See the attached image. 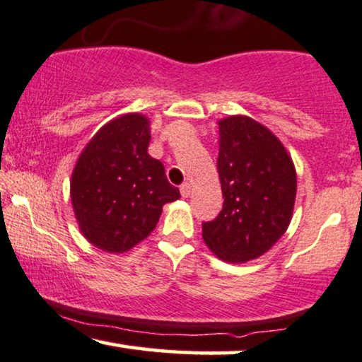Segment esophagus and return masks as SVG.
<instances>
[{
  "label": "esophagus",
  "mask_w": 362,
  "mask_h": 362,
  "mask_svg": "<svg viewBox=\"0 0 362 362\" xmlns=\"http://www.w3.org/2000/svg\"><path fill=\"white\" fill-rule=\"evenodd\" d=\"M180 191H181L182 197L189 196L191 194V185H189V182H182V185L180 186Z\"/></svg>",
  "instance_id": "34e87169"
}]
</instances>
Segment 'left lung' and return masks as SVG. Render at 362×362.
<instances>
[{
    "label": "left lung",
    "mask_w": 362,
    "mask_h": 362,
    "mask_svg": "<svg viewBox=\"0 0 362 362\" xmlns=\"http://www.w3.org/2000/svg\"><path fill=\"white\" fill-rule=\"evenodd\" d=\"M224 204L202 222V239L219 259L239 264L265 254L290 224L296 196L293 163L274 133L249 117L219 122Z\"/></svg>",
    "instance_id": "left-lung-1"
}]
</instances>
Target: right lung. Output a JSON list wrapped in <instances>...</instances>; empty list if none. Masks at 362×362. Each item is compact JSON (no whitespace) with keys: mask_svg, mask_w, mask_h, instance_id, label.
<instances>
[{"mask_svg":"<svg viewBox=\"0 0 362 362\" xmlns=\"http://www.w3.org/2000/svg\"><path fill=\"white\" fill-rule=\"evenodd\" d=\"M148 145L150 122L128 113L102 127L78 158L71 199L82 234L98 249L130 250L151 234L163 206L181 196Z\"/></svg>","mask_w":362,"mask_h":362,"instance_id":"1","label":"right lung"}]
</instances>
